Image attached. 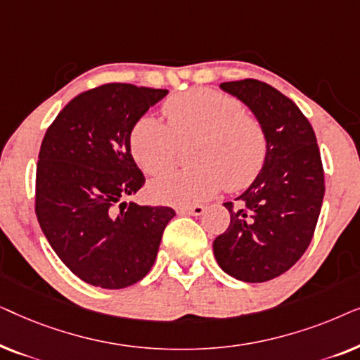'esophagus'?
I'll return each mask as SVG.
<instances>
[{
	"label": "esophagus",
	"instance_id": "1",
	"mask_svg": "<svg viewBox=\"0 0 360 360\" xmlns=\"http://www.w3.org/2000/svg\"><path fill=\"white\" fill-rule=\"evenodd\" d=\"M205 206L195 205V206H186V208H179L176 213L179 214H191V216H201L205 213Z\"/></svg>",
	"mask_w": 360,
	"mask_h": 360
}]
</instances>
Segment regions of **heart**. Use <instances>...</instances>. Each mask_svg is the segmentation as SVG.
Returning <instances> with one entry per match:
<instances>
[{
    "mask_svg": "<svg viewBox=\"0 0 360 360\" xmlns=\"http://www.w3.org/2000/svg\"><path fill=\"white\" fill-rule=\"evenodd\" d=\"M169 124L142 116L129 136L131 152L146 174L172 169L180 144L191 147L193 169L170 172L149 185L159 203L188 206L223 188L240 190L252 184L267 159V137L257 120L248 116L236 98L196 88L165 101Z\"/></svg>",
    "mask_w": 360,
    "mask_h": 360,
    "instance_id": "obj_1",
    "label": "heart"
}]
</instances>
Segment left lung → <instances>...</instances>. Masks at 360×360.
I'll return each mask as SVG.
<instances>
[{"instance_id": "left-lung-1", "label": "left lung", "mask_w": 360, "mask_h": 360, "mask_svg": "<svg viewBox=\"0 0 360 360\" xmlns=\"http://www.w3.org/2000/svg\"><path fill=\"white\" fill-rule=\"evenodd\" d=\"M219 88L249 108L267 137V159L233 205L229 228L213 243L216 262L248 283L272 280L311 243L324 196L316 136L295 103L267 83L245 78Z\"/></svg>"}]
</instances>
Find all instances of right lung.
Here are the masks:
<instances>
[{
	"instance_id": "right-lung-1",
	"label": "right lung",
	"mask_w": 360,
	"mask_h": 360,
	"mask_svg": "<svg viewBox=\"0 0 360 360\" xmlns=\"http://www.w3.org/2000/svg\"><path fill=\"white\" fill-rule=\"evenodd\" d=\"M167 93L106 83L73 98L44 136L37 221L58 259L93 287L126 288L144 278L175 216L169 206L124 201L146 181L131 131Z\"/></svg>"
}]
</instances>
